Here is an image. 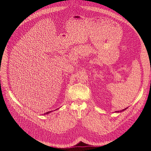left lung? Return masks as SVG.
Here are the masks:
<instances>
[{
  "mask_svg": "<svg viewBox=\"0 0 151 151\" xmlns=\"http://www.w3.org/2000/svg\"><path fill=\"white\" fill-rule=\"evenodd\" d=\"M127 108H125V109H123V110H121V111H115V112H121V111H124V110H126V109H127Z\"/></svg>",
  "mask_w": 151,
  "mask_h": 151,
  "instance_id": "1",
  "label": "left lung"
}]
</instances>
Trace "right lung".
<instances>
[{
    "label": "right lung",
    "instance_id": "right-lung-1",
    "mask_svg": "<svg viewBox=\"0 0 151 151\" xmlns=\"http://www.w3.org/2000/svg\"><path fill=\"white\" fill-rule=\"evenodd\" d=\"M57 109H56V110H57ZM51 111H47V112H46V113H44L43 114L44 115H45V114H48V113H50Z\"/></svg>",
    "mask_w": 151,
    "mask_h": 151
}]
</instances>
